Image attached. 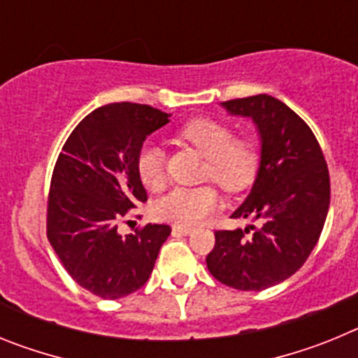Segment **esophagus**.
I'll return each mask as SVG.
<instances>
[{"label": "esophagus", "instance_id": "34e87169", "mask_svg": "<svg viewBox=\"0 0 358 358\" xmlns=\"http://www.w3.org/2000/svg\"><path fill=\"white\" fill-rule=\"evenodd\" d=\"M172 233L173 235H181V236H188L194 233L192 227H186V226H172Z\"/></svg>", "mask_w": 358, "mask_h": 358}]
</instances>
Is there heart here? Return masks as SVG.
I'll return each instance as SVG.
<instances>
[{
  "label": "heart",
  "mask_w": 358,
  "mask_h": 358,
  "mask_svg": "<svg viewBox=\"0 0 358 358\" xmlns=\"http://www.w3.org/2000/svg\"><path fill=\"white\" fill-rule=\"evenodd\" d=\"M179 138L206 157L204 177L217 182L224 192L236 194L255 181L260 152L251 138H233L227 123L213 118H195L185 123ZM136 170L145 188L156 192L164 185V154L154 141L138 152ZM220 204L213 186H177L154 202V215L164 222L194 226L202 222Z\"/></svg>",
  "instance_id": "1"
}]
</instances>
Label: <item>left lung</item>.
<instances>
[{
  "label": "left lung",
  "instance_id": "obj_1",
  "mask_svg": "<svg viewBox=\"0 0 358 358\" xmlns=\"http://www.w3.org/2000/svg\"><path fill=\"white\" fill-rule=\"evenodd\" d=\"M220 106L251 118L260 136V163L233 218L245 229L217 231L206 264L213 278L236 290H264L292 276L315 248L330 206V176L314 132L289 106L268 94Z\"/></svg>",
  "mask_w": 358,
  "mask_h": 358
}]
</instances>
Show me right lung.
Instances as JSON below:
<instances>
[{
    "instance_id": "right-lung-1",
    "label": "right lung",
    "mask_w": 358,
    "mask_h": 358,
    "mask_svg": "<svg viewBox=\"0 0 358 358\" xmlns=\"http://www.w3.org/2000/svg\"><path fill=\"white\" fill-rule=\"evenodd\" d=\"M141 103H107L78 123L59 154L50 185L48 240L69 276L103 299L147 283L170 226L120 235L118 222L147 201L136 157L147 136L170 122Z\"/></svg>"
}]
</instances>
